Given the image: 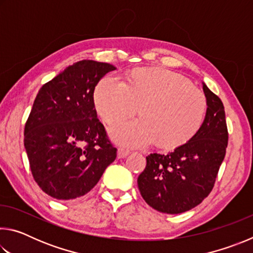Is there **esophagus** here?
<instances>
[{
    "mask_svg": "<svg viewBox=\"0 0 253 253\" xmlns=\"http://www.w3.org/2000/svg\"><path fill=\"white\" fill-rule=\"evenodd\" d=\"M128 154H130V151L129 149H127V148H124V147H119L118 148V151H117V155H118V157L119 158H124V157H126Z\"/></svg>",
    "mask_w": 253,
    "mask_h": 253,
    "instance_id": "1",
    "label": "esophagus"
}]
</instances>
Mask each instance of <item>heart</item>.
<instances>
[{
    "mask_svg": "<svg viewBox=\"0 0 253 253\" xmlns=\"http://www.w3.org/2000/svg\"><path fill=\"white\" fill-rule=\"evenodd\" d=\"M93 104L107 125L138 114V121L111 128L110 136L116 143L126 146L155 143L164 151L191 142L202 127L208 108L204 93L190 79L161 67L131 69L122 84L102 78L93 91Z\"/></svg>",
    "mask_w": 253,
    "mask_h": 253,
    "instance_id": "b5f03b06",
    "label": "heart"
}]
</instances>
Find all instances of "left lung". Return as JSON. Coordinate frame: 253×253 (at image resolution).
Returning <instances> with one entry per match:
<instances>
[{
	"mask_svg": "<svg viewBox=\"0 0 253 253\" xmlns=\"http://www.w3.org/2000/svg\"><path fill=\"white\" fill-rule=\"evenodd\" d=\"M208 108L203 125L191 142L164 154H149L137 178L140 194L158 212L178 214L211 193L228 147L223 104L203 83Z\"/></svg>",
	"mask_w": 253,
	"mask_h": 253,
	"instance_id": "left-lung-1",
	"label": "left lung"
}]
</instances>
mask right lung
Segmentation results:
<instances>
[{
    "instance_id": "right-lung-1",
    "label": "right lung",
    "mask_w": 253,
    "mask_h": 253,
    "mask_svg": "<svg viewBox=\"0 0 253 253\" xmlns=\"http://www.w3.org/2000/svg\"><path fill=\"white\" fill-rule=\"evenodd\" d=\"M115 69L81 60L38 92L25 123L24 147L34 181L53 199L87 194L117 156L93 104L97 84Z\"/></svg>"
}]
</instances>
